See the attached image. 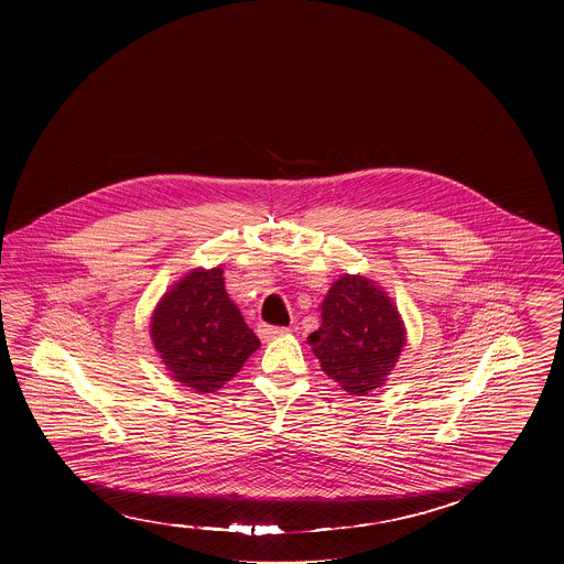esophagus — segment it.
<instances>
[{
	"label": "esophagus",
	"instance_id": "1",
	"mask_svg": "<svg viewBox=\"0 0 564 564\" xmlns=\"http://www.w3.org/2000/svg\"><path fill=\"white\" fill-rule=\"evenodd\" d=\"M285 334H290L288 327H274V325H267V323L258 325V336H260L262 340H272V338L285 336Z\"/></svg>",
	"mask_w": 564,
	"mask_h": 564
}]
</instances>
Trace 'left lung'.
Segmentation results:
<instances>
[{
    "mask_svg": "<svg viewBox=\"0 0 564 564\" xmlns=\"http://www.w3.org/2000/svg\"><path fill=\"white\" fill-rule=\"evenodd\" d=\"M322 370L350 395L384 384L405 347L393 300L361 274H343L322 304V327L308 336Z\"/></svg>",
    "mask_w": 564,
    "mask_h": 564,
    "instance_id": "obj_1",
    "label": "left lung"
}]
</instances>
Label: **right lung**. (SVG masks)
<instances>
[{"label":"right lung","instance_id":"1","mask_svg":"<svg viewBox=\"0 0 564 564\" xmlns=\"http://www.w3.org/2000/svg\"><path fill=\"white\" fill-rule=\"evenodd\" d=\"M150 336L166 372L196 393H215L260 347L226 294L224 270L194 269L162 295Z\"/></svg>","mask_w":564,"mask_h":564}]
</instances>
